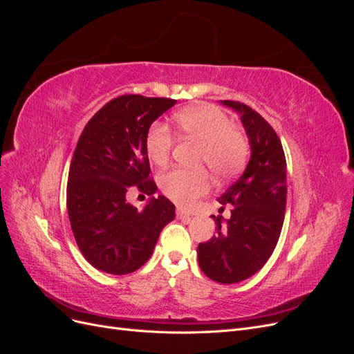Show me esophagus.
<instances>
[{"label": "esophagus", "instance_id": "1", "mask_svg": "<svg viewBox=\"0 0 354 354\" xmlns=\"http://www.w3.org/2000/svg\"><path fill=\"white\" fill-rule=\"evenodd\" d=\"M177 217H178V218H183V220H189V218H190V212L178 207V208H177Z\"/></svg>", "mask_w": 354, "mask_h": 354}]
</instances>
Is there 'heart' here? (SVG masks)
<instances>
[{"label": "heart", "instance_id": "heart-1", "mask_svg": "<svg viewBox=\"0 0 354 354\" xmlns=\"http://www.w3.org/2000/svg\"><path fill=\"white\" fill-rule=\"evenodd\" d=\"M174 124L181 137L199 143V164H207L217 177H232L243 167L250 151L248 140L217 106H190L174 115ZM145 146L153 164L165 165L173 151V137L168 127L153 124L146 134ZM159 186L169 199L190 207L208 194L211 178L205 169L173 168L159 177Z\"/></svg>", "mask_w": 354, "mask_h": 354}]
</instances>
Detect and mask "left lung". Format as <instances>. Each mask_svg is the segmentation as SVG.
Instances as JSON below:
<instances>
[{
  "label": "left lung",
  "instance_id": "1",
  "mask_svg": "<svg viewBox=\"0 0 354 354\" xmlns=\"http://www.w3.org/2000/svg\"><path fill=\"white\" fill-rule=\"evenodd\" d=\"M221 103L241 115L251 158L218 198L221 205L230 203L232 216H211L217 233L198 245V263L209 279L227 285L255 274L276 248L286 207V160L279 137L260 113L241 102Z\"/></svg>",
  "mask_w": 354,
  "mask_h": 354
}]
</instances>
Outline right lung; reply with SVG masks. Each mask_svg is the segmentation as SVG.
Instances as JSON below:
<instances>
[{
    "label": "right lung",
    "instance_id": "1",
    "mask_svg": "<svg viewBox=\"0 0 354 354\" xmlns=\"http://www.w3.org/2000/svg\"><path fill=\"white\" fill-rule=\"evenodd\" d=\"M176 100L120 95L85 125L69 168L66 207L75 241L97 270L133 273L151 259L159 233L176 217L174 203L152 196L140 211L127 202L128 187L153 195L156 185L146 134Z\"/></svg>",
    "mask_w": 354,
    "mask_h": 354
}]
</instances>
